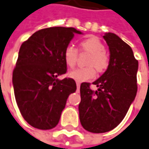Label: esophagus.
<instances>
[{
	"label": "esophagus",
	"instance_id": "1",
	"mask_svg": "<svg viewBox=\"0 0 149 149\" xmlns=\"http://www.w3.org/2000/svg\"><path fill=\"white\" fill-rule=\"evenodd\" d=\"M77 88H80V83H77Z\"/></svg>",
	"mask_w": 149,
	"mask_h": 149
}]
</instances>
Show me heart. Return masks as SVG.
<instances>
[{
    "label": "heart",
    "mask_w": 149,
    "mask_h": 149,
    "mask_svg": "<svg viewBox=\"0 0 149 149\" xmlns=\"http://www.w3.org/2000/svg\"><path fill=\"white\" fill-rule=\"evenodd\" d=\"M82 51L89 54L85 68H78L69 73V77L77 83H83L93 78L95 76V70L98 72H105L109 65V57L105 52V46L101 40L95 36H91L80 42ZM63 59L65 65L70 67H75L77 61V51L74 47L68 46L65 48Z\"/></svg>",
    "instance_id": "b5f03b06"
}]
</instances>
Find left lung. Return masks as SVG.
Listing matches in <instances>:
<instances>
[{
  "label": "left lung",
  "mask_w": 149,
  "mask_h": 149,
  "mask_svg": "<svg viewBox=\"0 0 149 149\" xmlns=\"http://www.w3.org/2000/svg\"><path fill=\"white\" fill-rule=\"evenodd\" d=\"M110 51L107 71L93 84L80 86L81 102L78 106L81 125L93 133H104L117 127L124 119L137 91L138 61L131 47L113 33L103 36Z\"/></svg>",
  "instance_id": "8db88e82"
}]
</instances>
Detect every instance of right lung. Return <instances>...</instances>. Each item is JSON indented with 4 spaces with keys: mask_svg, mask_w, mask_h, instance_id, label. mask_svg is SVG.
<instances>
[{
    "mask_svg": "<svg viewBox=\"0 0 149 149\" xmlns=\"http://www.w3.org/2000/svg\"><path fill=\"white\" fill-rule=\"evenodd\" d=\"M74 34L82 32L72 27L42 29L19 48L13 72L14 95L23 118L35 128L55 127L69 95L77 89L72 78H58L66 72L63 53Z\"/></svg>",
    "mask_w": 149,
    "mask_h": 149,
    "instance_id": "obj_1",
    "label": "right lung"
}]
</instances>
